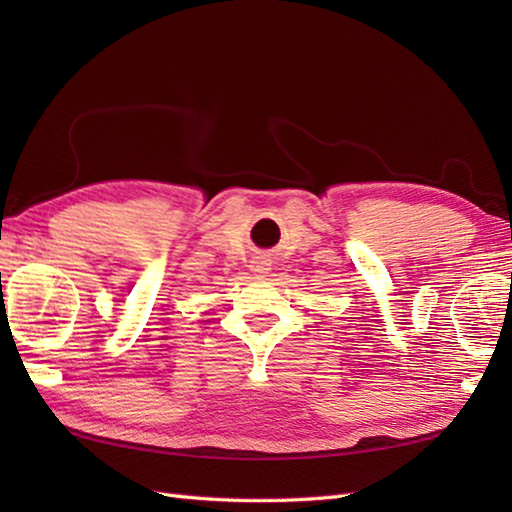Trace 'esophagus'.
<instances>
[{"instance_id": "1", "label": "esophagus", "mask_w": 512, "mask_h": 512, "mask_svg": "<svg viewBox=\"0 0 512 512\" xmlns=\"http://www.w3.org/2000/svg\"><path fill=\"white\" fill-rule=\"evenodd\" d=\"M264 266H266L264 262H257V264H255V270H257V273H264V270H268V268H264Z\"/></svg>"}]
</instances>
